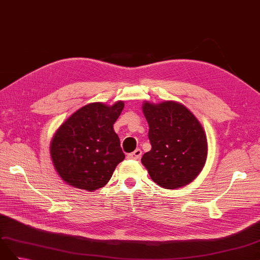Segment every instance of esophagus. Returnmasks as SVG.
I'll list each match as a JSON object with an SVG mask.
<instances>
[{"label":"esophagus","mask_w":260,"mask_h":260,"mask_svg":"<svg viewBox=\"0 0 260 260\" xmlns=\"http://www.w3.org/2000/svg\"><path fill=\"white\" fill-rule=\"evenodd\" d=\"M141 156H142V150H141L140 148H136V149L134 150V152L128 154L127 157H128L129 159H140Z\"/></svg>","instance_id":"34e87169"}]
</instances>
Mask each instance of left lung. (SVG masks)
Returning a JSON list of instances; mask_svg holds the SVG:
<instances>
[{
    "label": "left lung",
    "instance_id": "obj_1",
    "mask_svg": "<svg viewBox=\"0 0 260 260\" xmlns=\"http://www.w3.org/2000/svg\"><path fill=\"white\" fill-rule=\"evenodd\" d=\"M152 149L142 157L150 178L164 188L189 184L201 173L207 157V138L190 111L178 103H144Z\"/></svg>",
    "mask_w": 260,
    "mask_h": 260
}]
</instances>
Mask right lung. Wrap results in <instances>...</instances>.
I'll use <instances>...</instances> for the list:
<instances>
[{"instance_id": "obj_1", "label": "right lung", "mask_w": 260, "mask_h": 260, "mask_svg": "<svg viewBox=\"0 0 260 260\" xmlns=\"http://www.w3.org/2000/svg\"><path fill=\"white\" fill-rule=\"evenodd\" d=\"M124 108L92 103L65 120L51 142L54 167L65 183L93 191L105 186L125 158L113 125Z\"/></svg>"}]
</instances>
